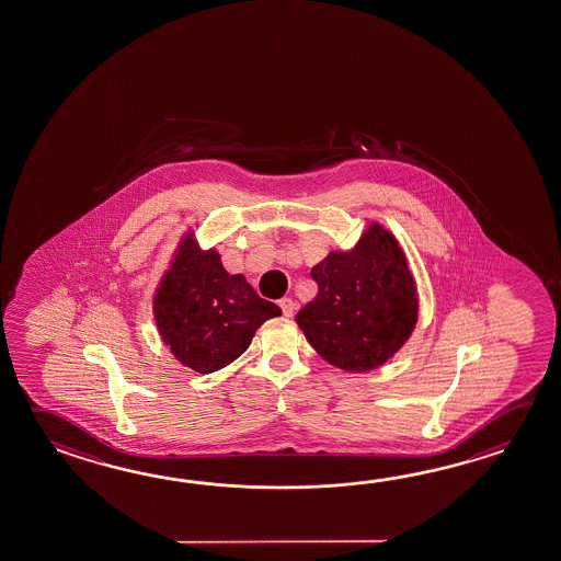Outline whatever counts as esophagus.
Segmentation results:
<instances>
[{"label": "esophagus", "instance_id": "34e87169", "mask_svg": "<svg viewBox=\"0 0 561 561\" xmlns=\"http://www.w3.org/2000/svg\"><path fill=\"white\" fill-rule=\"evenodd\" d=\"M279 307H282V311H284V316H286V318H291V316H294V311H296V304H294V299H291V297H284V299H279Z\"/></svg>", "mask_w": 561, "mask_h": 561}]
</instances>
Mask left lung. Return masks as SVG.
<instances>
[{
  "mask_svg": "<svg viewBox=\"0 0 561 561\" xmlns=\"http://www.w3.org/2000/svg\"><path fill=\"white\" fill-rule=\"evenodd\" d=\"M318 296L296 321L323 359L339 369L369 370L401 350L416 323L413 275L391 233L370 226L351 252L311 267Z\"/></svg>",
  "mask_w": 561,
  "mask_h": 561,
  "instance_id": "8db88e82",
  "label": "left lung"
}]
</instances>
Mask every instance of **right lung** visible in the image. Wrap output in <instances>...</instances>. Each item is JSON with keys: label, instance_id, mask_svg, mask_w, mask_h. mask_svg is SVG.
Segmentation results:
<instances>
[{"label": "right lung", "instance_id": "right-lung-1", "mask_svg": "<svg viewBox=\"0 0 561 561\" xmlns=\"http://www.w3.org/2000/svg\"><path fill=\"white\" fill-rule=\"evenodd\" d=\"M279 313L242 275L228 274L214 250L201 252L191 236L180 243L154 297L164 343L180 363L198 373H214L238 359L255 329Z\"/></svg>", "mask_w": 561, "mask_h": 561}]
</instances>
